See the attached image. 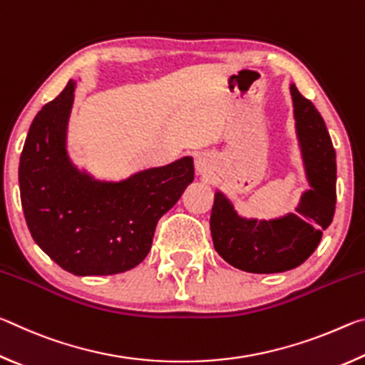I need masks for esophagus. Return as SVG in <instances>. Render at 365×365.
<instances>
[{"label": "esophagus", "instance_id": "obj_1", "mask_svg": "<svg viewBox=\"0 0 365 365\" xmlns=\"http://www.w3.org/2000/svg\"><path fill=\"white\" fill-rule=\"evenodd\" d=\"M195 165H196L197 174L205 175V174H209V172H211V159H209L207 156H197Z\"/></svg>", "mask_w": 365, "mask_h": 365}]
</instances>
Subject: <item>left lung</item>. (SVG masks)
<instances>
[{"mask_svg":"<svg viewBox=\"0 0 365 365\" xmlns=\"http://www.w3.org/2000/svg\"><path fill=\"white\" fill-rule=\"evenodd\" d=\"M296 125L312 190L298 214L282 220H246L217 193L211 212L214 248L233 267L252 274H275L301 265L331 224L336 205V156L316 106L292 85Z\"/></svg>","mask_w":365,"mask_h":365,"instance_id":"obj_1","label":"left lung"}]
</instances>
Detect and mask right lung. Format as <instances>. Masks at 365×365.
<instances>
[{
  "label": "right lung",
  "mask_w": 365,
  "mask_h": 365,
  "mask_svg": "<svg viewBox=\"0 0 365 365\" xmlns=\"http://www.w3.org/2000/svg\"><path fill=\"white\" fill-rule=\"evenodd\" d=\"M76 83L41 108L21 154V201L35 243L73 275L130 270L151 250L158 220L193 182V159L148 169L119 183L93 182L64 150Z\"/></svg>",
  "instance_id": "add662e5"
}]
</instances>
